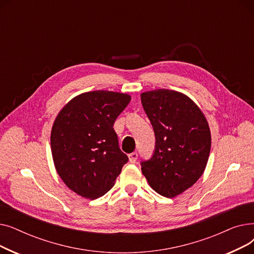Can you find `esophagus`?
I'll list each match as a JSON object with an SVG mask.
<instances>
[{
    "mask_svg": "<svg viewBox=\"0 0 254 254\" xmlns=\"http://www.w3.org/2000/svg\"><path fill=\"white\" fill-rule=\"evenodd\" d=\"M137 158H138V153L137 152H132V153L128 154V159H129V162L131 164H135L136 161H137Z\"/></svg>",
    "mask_w": 254,
    "mask_h": 254,
    "instance_id": "1",
    "label": "esophagus"
}]
</instances>
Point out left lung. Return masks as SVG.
<instances>
[{"label": "left lung", "instance_id": "1", "mask_svg": "<svg viewBox=\"0 0 254 254\" xmlns=\"http://www.w3.org/2000/svg\"><path fill=\"white\" fill-rule=\"evenodd\" d=\"M155 135L154 152L141 163L143 175L161 195L175 197L203 175L211 149L204 113L188 96L170 89L141 93Z\"/></svg>", "mask_w": 254, "mask_h": 254}]
</instances>
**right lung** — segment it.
<instances>
[{"instance_id": "add662e5", "label": "right lung", "mask_w": 254, "mask_h": 254, "mask_svg": "<svg viewBox=\"0 0 254 254\" xmlns=\"http://www.w3.org/2000/svg\"><path fill=\"white\" fill-rule=\"evenodd\" d=\"M129 101L127 93L84 92L57 116L50 135L53 162L62 180L77 194L90 199L104 195L127 163L113 125Z\"/></svg>"}]
</instances>
